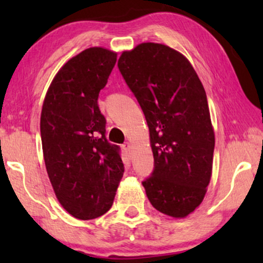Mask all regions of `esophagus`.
I'll return each instance as SVG.
<instances>
[{"label": "esophagus", "instance_id": "34e87169", "mask_svg": "<svg viewBox=\"0 0 263 263\" xmlns=\"http://www.w3.org/2000/svg\"><path fill=\"white\" fill-rule=\"evenodd\" d=\"M122 148L124 149V152H130V149H132V145L129 142H124L123 145H122Z\"/></svg>", "mask_w": 263, "mask_h": 263}]
</instances>
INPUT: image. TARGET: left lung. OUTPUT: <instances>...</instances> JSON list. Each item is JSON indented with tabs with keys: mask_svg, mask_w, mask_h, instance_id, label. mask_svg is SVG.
I'll return each instance as SVG.
<instances>
[{
	"mask_svg": "<svg viewBox=\"0 0 263 263\" xmlns=\"http://www.w3.org/2000/svg\"><path fill=\"white\" fill-rule=\"evenodd\" d=\"M118 68L145 114L154 170L142 182L149 202L185 218L202 202L213 166L214 129L202 82L188 59L158 43L123 51Z\"/></svg>",
	"mask_w": 263,
	"mask_h": 263,
	"instance_id": "8db88e82",
	"label": "left lung"
}]
</instances>
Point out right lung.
Here are the masks:
<instances>
[{"mask_svg":"<svg viewBox=\"0 0 263 263\" xmlns=\"http://www.w3.org/2000/svg\"><path fill=\"white\" fill-rule=\"evenodd\" d=\"M116 61L117 52L105 48L84 50L57 71L43 102L46 172L61 206L81 220L110 210L123 177L120 147L107 142L98 106Z\"/></svg>","mask_w":263,"mask_h":263,"instance_id":"right-lung-1","label":"right lung"}]
</instances>
